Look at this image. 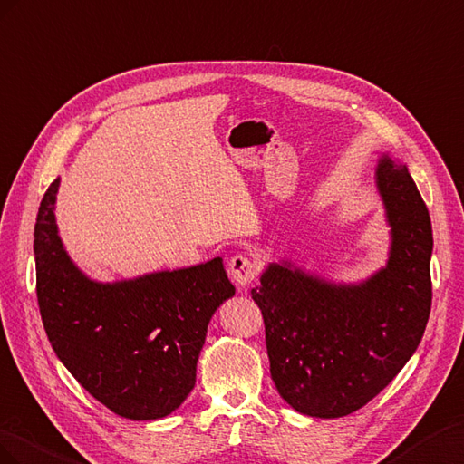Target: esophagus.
Returning a JSON list of instances; mask_svg holds the SVG:
<instances>
[{"label":"esophagus","mask_w":464,"mask_h":464,"mask_svg":"<svg viewBox=\"0 0 464 464\" xmlns=\"http://www.w3.org/2000/svg\"><path fill=\"white\" fill-rule=\"evenodd\" d=\"M229 276L237 285H248L258 276V264L246 255H235L229 260Z\"/></svg>","instance_id":"34e87169"}]
</instances>
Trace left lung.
I'll list each match as a JSON object with an SVG mask.
<instances>
[{
    "label": "left lung",
    "instance_id": "8db88e82",
    "mask_svg": "<svg viewBox=\"0 0 464 464\" xmlns=\"http://www.w3.org/2000/svg\"><path fill=\"white\" fill-rule=\"evenodd\" d=\"M377 187L392 227L387 268L360 285H330L272 264L250 291L274 385L301 414L342 418L365 406L399 375L426 330L430 211L408 169L389 157L379 161Z\"/></svg>",
    "mask_w": 464,
    "mask_h": 464
}]
</instances>
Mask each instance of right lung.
Segmentation results:
<instances>
[{"label": "right lung", "instance_id": "obj_1", "mask_svg": "<svg viewBox=\"0 0 464 464\" xmlns=\"http://www.w3.org/2000/svg\"><path fill=\"white\" fill-rule=\"evenodd\" d=\"M50 184L34 225L36 297L60 362L91 396L128 420L177 410L196 382L208 323L235 295L221 258L130 282L97 284L65 255Z\"/></svg>", "mask_w": 464, "mask_h": 464}]
</instances>
